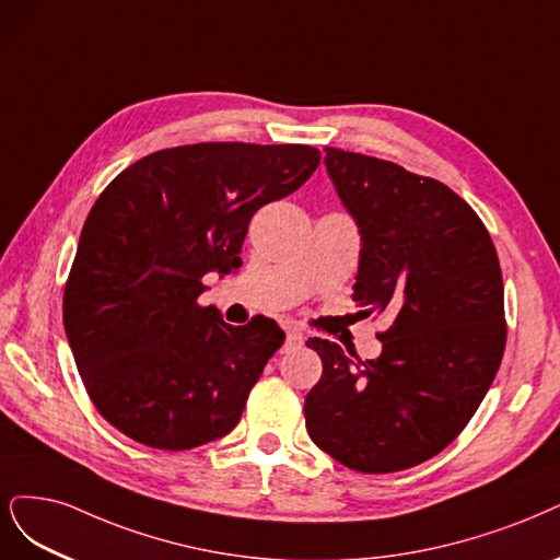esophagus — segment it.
<instances>
[{
    "label": "esophagus",
    "instance_id": "1",
    "mask_svg": "<svg viewBox=\"0 0 560 560\" xmlns=\"http://www.w3.org/2000/svg\"><path fill=\"white\" fill-rule=\"evenodd\" d=\"M301 345H303V336H301V331H296V329L287 331V338H284V350H296V347H301Z\"/></svg>",
    "mask_w": 560,
    "mask_h": 560
}]
</instances>
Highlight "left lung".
Instances as JSON below:
<instances>
[{"instance_id":"obj_1","label":"left lung","mask_w":560,"mask_h":560,"mask_svg":"<svg viewBox=\"0 0 560 560\" xmlns=\"http://www.w3.org/2000/svg\"><path fill=\"white\" fill-rule=\"evenodd\" d=\"M324 152L361 234L352 299L392 324L377 359L307 340L322 377L305 396V429L347 468L398 472L445 450L485 400L508 340L503 273L485 222L445 183Z\"/></svg>"}]
</instances>
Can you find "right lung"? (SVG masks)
<instances>
[{
  "label": "right lung",
  "instance_id": "add662e5",
  "mask_svg": "<svg viewBox=\"0 0 560 560\" xmlns=\"http://www.w3.org/2000/svg\"><path fill=\"white\" fill-rule=\"evenodd\" d=\"M313 145L191 143L158 150L94 201L65 284V331L100 415L152 450L185 452L236 427L284 342L273 319L231 326L201 305L247 224L319 166Z\"/></svg>",
  "mask_w": 560,
  "mask_h": 560
}]
</instances>
